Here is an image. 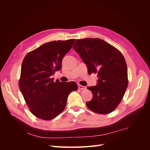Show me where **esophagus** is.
Instances as JSON below:
<instances>
[{
	"label": "esophagus",
	"mask_w": 150,
	"mask_h": 150,
	"mask_svg": "<svg viewBox=\"0 0 150 150\" xmlns=\"http://www.w3.org/2000/svg\"><path fill=\"white\" fill-rule=\"evenodd\" d=\"M78 89H81V90H83V89H86V87H85V86H84L79 84V85H78Z\"/></svg>",
	"instance_id": "obj_1"
}]
</instances>
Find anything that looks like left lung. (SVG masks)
<instances>
[{
  "instance_id": "1",
  "label": "left lung",
  "mask_w": 150,
  "mask_h": 150,
  "mask_svg": "<svg viewBox=\"0 0 150 150\" xmlns=\"http://www.w3.org/2000/svg\"><path fill=\"white\" fill-rule=\"evenodd\" d=\"M87 66L89 74L98 73L97 84L88 89L93 93L86 106L98 114L114 111L128 87V69L122 54L99 38L77 39L72 47Z\"/></svg>"
}]
</instances>
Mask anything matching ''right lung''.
<instances>
[{"mask_svg":"<svg viewBox=\"0 0 150 150\" xmlns=\"http://www.w3.org/2000/svg\"><path fill=\"white\" fill-rule=\"evenodd\" d=\"M75 39L45 43L25 56L19 81L20 90L33 114L39 119L50 120L60 114L66 106L76 83L54 81L51 76L60 71L62 60Z\"/></svg>","mask_w":150,"mask_h":150,"instance_id":"obj_1","label":"right lung"}]
</instances>
